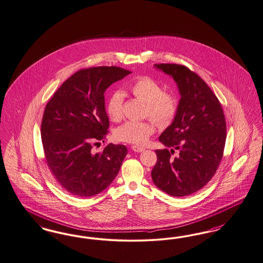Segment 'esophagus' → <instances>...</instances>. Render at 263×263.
Masks as SVG:
<instances>
[{
  "label": "esophagus",
  "instance_id": "34e87169",
  "mask_svg": "<svg viewBox=\"0 0 263 263\" xmlns=\"http://www.w3.org/2000/svg\"><path fill=\"white\" fill-rule=\"evenodd\" d=\"M131 148H132V151H134L136 153H141V152H143L145 149L144 147H139V146H132Z\"/></svg>",
  "mask_w": 263,
  "mask_h": 263
}]
</instances>
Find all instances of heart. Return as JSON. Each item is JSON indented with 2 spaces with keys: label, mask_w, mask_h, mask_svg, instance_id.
<instances>
[{
  "label": "heart",
  "mask_w": 263,
  "mask_h": 263,
  "mask_svg": "<svg viewBox=\"0 0 263 263\" xmlns=\"http://www.w3.org/2000/svg\"><path fill=\"white\" fill-rule=\"evenodd\" d=\"M126 92L146 104L144 116L149 117L158 126H166L175 118L178 104L174 96L165 93L161 85L151 77L144 76L134 80L126 87ZM123 95L115 92L107 99L105 110L110 120L118 122L122 119ZM151 121H127L118 127L115 137L119 142L134 146L144 145L155 132Z\"/></svg>",
  "instance_id": "heart-1"
}]
</instances>
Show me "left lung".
Returning <instances> with one entry per match:
<instances>
[{"label": "left lung", "mask_w": 263, "mask_h": 263, "mask_svg": "<svg viewBox=\"0 0 263 263\" xmlns=\"http://www.w3.org/2000/svg\"><path fill=\"white\" fill-rule=\"evenodd\" d=\"M156 66L173 77L181 100L172 124L158 138L172 149L156 151L152 178L170 196L186 197L204 187L218 169L226 142L225 116L217 97L198 74L181 64ZM175 149L179 156L172 157Z\"/></svg>", "instance_id": "left-lung-1"}]
</instances>
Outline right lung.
I'll return each mask as SVG.
<instances>
[{
  "instance_id": "obj_1",
  "label": "right lung",
  "mask_w": 263,
  "mask_h": 263,
  "mask_svg": "<svg viewBox=\"0 0 263 263\" xmlns=\"http://www.w3.org/2000/svg\"><path fill=\"white\" fill-rule=\"evenodd\" d=\"M131 73L118 66L82 68L63 82L46 105L41 139L53 178L71 195L88 198L107 188L127 155L123 145L93 146L105 142L109 120L105 90Z\"/></svg>"
}]
</instances>
